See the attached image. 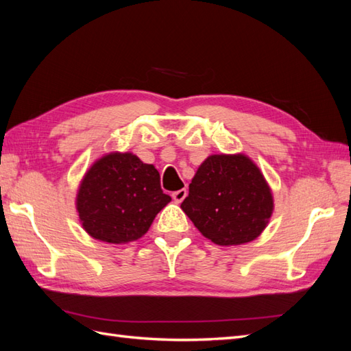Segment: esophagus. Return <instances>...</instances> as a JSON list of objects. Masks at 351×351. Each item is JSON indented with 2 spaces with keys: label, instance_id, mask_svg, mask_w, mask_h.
Masks as SVG:
<instances>
[{
  "label": "esophagus",
  "instance_id": "obj_1",
  "mask_svg": "<svg viewBox=\"0 0 351 351\" xmlns=\"http://www.w3.org/2000/svg\"><path fill=\"white\" fill-rule=\"evenodd\" d=\"M186 196H187V190L186 189H180V190H177V192L173 193V199L177 202V204H182Z\"/></svg>",
  "mask_w": 351,
  "mask_h": 351
}]
</instances>
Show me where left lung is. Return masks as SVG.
Wrapping results in <instances>:
<instances>
[{
  "mask_svg": "<svg viewBox=\"0 0 351 351\" xmlns=\"http://www.w3.org/2000/svg\"><path fill=\"white\" fill-rule=\"evenodd\" d=\"M182 209L195 227L219 246L256 239L272 215L271 189L246 155L208 156L189 184Z\"/></svg>",
  "mask_w": 351,
  "mask_h": 351,
  "instance_id": "1",
  "label": "left lung"
}]
</instances>
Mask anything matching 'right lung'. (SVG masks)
Here are the masks:
<instances>
[{
    "label": "right lung",
    "mask_w": 351,
    "mask_h": 351,
    "mask_svg": "<svg viewBox=\"0 0 351 351\" xmlns=\"http://www.w3.org/2000/svg\"><path fill=\"white\" fill-rule=\"evenodd\" d=\"M169 200L154 165L133 154L115 152L98 159L84 174L76 208L88 234L120 244L141 239Z\"/></svg>",
    "instance_id": "add662e5"
}]
</instances>
